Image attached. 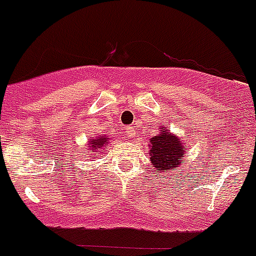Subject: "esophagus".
<instances>
[{
    "label": "esophagus",
    "mask_w": 256,
    "mask_h": 256,
    "mask_svg": "<svg viewBox=\"0 0 256 256\" xmlns=\"http://www.w3.org/2000/svg\"><path fill=\"white\" fill-rule=\"evenodd\" d=\"M126 132H127V133H126V136H127V138H130V136H133L134 133H136L133 127H127V130Z\"/></svg>",
    "instance_id": "esophagus-1"
}]
</instances>
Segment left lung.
Segmentation results:
<instances>
[{
  "label": "left lung",
  "mask_w": 256,
  "mask_h": 256,
  "mask_svg": "<svg viewBox=\"0 0 256 256\" xmlns=\"http://www.w3.org/2000/svg\"><path fill=\"white\" fill-rule=\"evenodd\" d=\"M150 160L158 172L170 173L174 166L183 163L186 146L176 138L170 132H160V134L150 139Z\"/></svg>",
  "instance_id": "1"
}]
</instances>
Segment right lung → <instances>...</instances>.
I'll return each mask as SVG.
<instances>
[{"label":"right lung","instance_id":"right-lung-1","mask_svg":"<svg viewBox=\"0 0 256 256\" xmlns=\"http://www.w3.org/2000/svg\"><path fill=\"white\" fill-rule=\"evenodd\" d=\"M107 144H108L107 138H104V136H98L97 139H90V146H92L93 152H97V150H100L103 146H107Z\"/></svg>","mask_w":256,"mask_h":256}]
</instances>
